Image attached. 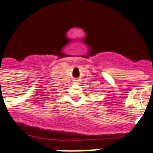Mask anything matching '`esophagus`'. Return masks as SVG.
I'll list each match as a JSON object with an SVG mask.
<instances>
[{
  "label": "esophagus",
  "instance_id": "obj_1",
  "mask_svg": "<svg viewBox=\"0 0 153 153\" xmlns=\"http://www.w3.org/2000/svg\"><path fill=\"white\" fill-rule=\"evenodd\" d=\"M76 81H77V80H76Z\"/></svg>",
  "mask_w": 153,
  "mask_h": 153
}]
</instances>
